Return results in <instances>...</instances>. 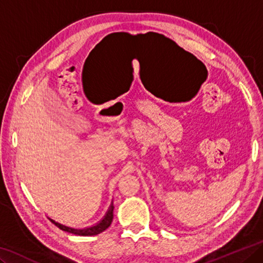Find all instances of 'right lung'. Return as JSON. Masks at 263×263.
I'll list each match as a JSON object with an SVG mask.
<instances>
[{
  "instance_id": "obj_1",
  "label": "right lung",
  "mask_w": 263,
  "mask_h": 263,
  "mask_svg": "<svg viewBox=\"0 0 263 263\" xmlns=\"http://www.w3.org/2000/svg\"><path fill=\"white\" fill-rule=\"evenodd\" d=\"M114 205L110 206V210L107 211L106 215L104 216V219L102 220L101 222L96 224L93 227H89V228H84V229H74V228H70V227H66L63 226V224L55 222L53 220H51L52 223H55L56 226L62 229V231L64 232H68V233H71V234H76V235H82V236H91V235H97L99 233H102L105 231L106 228H109V226L112 222V219H114Z\"/></svg>"
}]
</instances>
